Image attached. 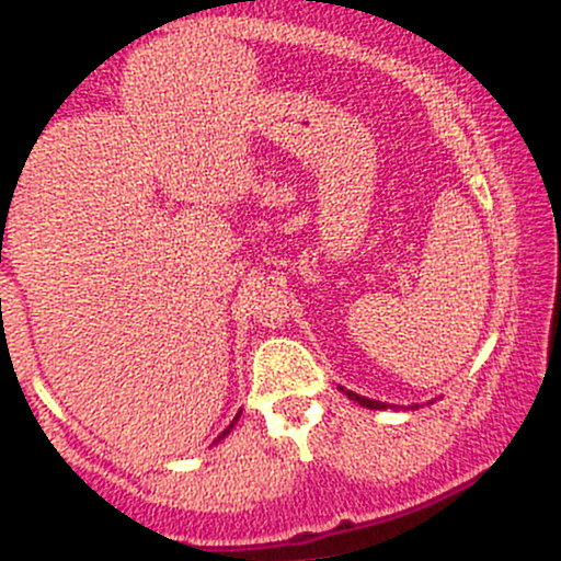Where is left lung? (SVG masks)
Masks as SVG:
<instances>
[{
  "mask_svg": "<svg viewBox=\"0 0 561 561\" xmlns=\"http://www.w3.org/2000/svg\"><path fill=\"white\" fill-rule=\"evenodd\" d=\"M340 390H343L345 396L351 398V401H356L358 405H366V409H379V411H385V409H392L390 403H382V401H371V398H364V396H358V392H353V390H345L343 385H340ZM411 409H420V403H414V405H411Z\"/></svg>",
  "mask_w": 561,
  "mask_h": 561,
  "instance_id": "left-lung-1",
  "label": "left lung"
}]
</instances>
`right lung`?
I'll use <instances>...</instances> for the list:
<instances>
[{"label": "right lung", "mask_w": 561, "mask_h": 561, "mask_svg": "<svg viewBox=\"0 0 561 561\" xmlns=\"http://www.w3.org/2000/svg\"><path fill=\"white\" fill-rule=\"evenodd\" d=\"M240 414H242V411H240ZM240 414H237V416H234V420H231V424H229V427H227V430H224V433H221V435H218V440H224V437H227V435L231 433V427H234V422H237V420H240ZM218 440H216V443H218Z\"/></svg>", "instance_id": "1"}]
</instances>
